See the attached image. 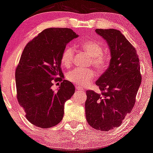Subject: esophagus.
Wrapping results in <instances>:
<instances>
[{"instance_id": "esophagus-1", "label": "esophagus", "mask_w": 153, "mask_h": 153, "mask_svg": "<svg viewBox=\"0 0 153 153\" xmlns=\"http://www.w3.org/2000/svg\"><path fill=\"white\" fill-rule=\"evenodd\" d=\"M76 89L77 90V91H83V88L82 87H81V86H79V85H76Z\"/></svg>"}]
</instances>
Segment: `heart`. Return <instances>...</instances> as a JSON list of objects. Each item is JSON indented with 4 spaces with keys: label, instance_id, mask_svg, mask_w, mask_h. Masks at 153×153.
Returning <instances> with one entry per match:
<instances>
[{
    "label": "heart",
    "instance_id": "b5f03b06",
    "mask_svg": "<svg viewBox=\"0 0 153 153\" xmlns=\"http://www.w3.org/2000/svg\"><path fill=\"white\" fill-rule=\"evenodd\" d=\"M83 49L92 57V65L100 72L106 70L109 64V57L103 53L104 48L101 44L94 40H88L82 44ZM74 51L72 47L68 46L62 52L60 62L62 67L70 68L74 60ZM95 77V72L91 69L74 68L67 74L69 81L79 86L88 85Z\"/></svg>",
    "mask_w": 153,
    "mask_h": 153
}]
</instances>
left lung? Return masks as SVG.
Segmentation results:
<instances>
[{
	"instance_id": "1",
	"label": "left lung",
	"mask_w": 153,
	"mask_h": 153,
	"mask_svg": "<svg viewBox=\"0 0 153 153\" xmlns=\"http://www.w3.org/2000/svg\"><path fill=\"white\" fill-rule=\"evenodd\" d=\"M95 31L107 41L111 58L108 68L96 81L101 93L86 91L85 116L94 129L108 131L120 126L131 113L142 77L137 50L120 31Z\"/></svg>"
}]
</instances>
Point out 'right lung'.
Returning a JSON list of instances; mask_svg holds the SVG:
<instances>
[{"instance_id":"obj_1","label":"right lung","mask_w":153,"mask_h":153,"mask_svg":"<svg viewBox=\"0 0 153 153\" xmlns=\"http://www.w3.org/2000/svg\"><path fill=\"white\" fill-rule=\"evenodd\" d=\"M78 37L72 29L44 30L25 47L15 70L16 98L29 122L41 128L58 125L64 104L74 93L70 81L62 80L60 57L67 43ZM60 82L58 91L53 83Z\"/></svg>"}]
</instances>
